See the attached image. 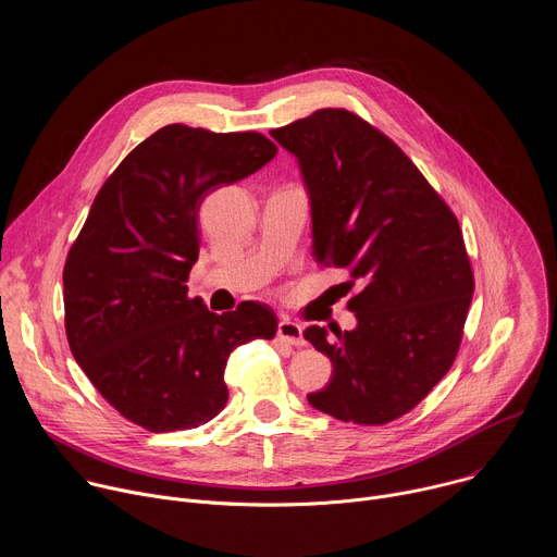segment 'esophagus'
I'll return each mask as SVG.
<instances>
[{
  "label": "esophagus",
  "instance_id": "esophagus-1",
  "mask_svg": "<svg viewBox=\"0 0 557 557\" xmlns=\"http://www.w3.org/2000/svg\"><path fill=\"white\" fill-rule=\"evenodd\" d=\"M277 339L288 344V346H297V348L306 344L301 326L297 322H290V320H280V324H277Z\"/></svg>",
  "mask_w": 557,
  "mask_h": 557
}]
</instances>
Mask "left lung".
<instances>
[{
  "label": "left lung",
  "instance_id": "obj_1",
  "mask_svg": "<svg viewBox=\"0 0 557 557\" xmlns=\"http://www.w3.org/2000/svg\"><path fill=\"white\" fill-rule=\"evenodd\" d=\"M271 136L297 158L314 260L350 269L363 286L348 299L352 331H304L333 363L308 404L346 423H389L425 399L458 352L473 295L458 220L410 158L352 112L317 110Z\"/></svg>",
  "mask_w": 557,
  "mask_h": 557
}]
</instances>
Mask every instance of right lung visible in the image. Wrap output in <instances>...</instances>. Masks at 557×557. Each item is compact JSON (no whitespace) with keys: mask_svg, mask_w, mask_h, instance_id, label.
Returning <instances> with one entry per match:
<instances>
[{"mask_svg":"<svg viewBox=\"0 0 557 557\" xmlns=\"http://www.w3.org/2000/svg\"><path fill=\"white\" fill-rule=\"evenodd\" d=\"M277 147L258 132L168 125L134 147L97 194L63 269L70 350L103 399L149 432L191 430L228 399L226 359L273 339L275 312L258 301L215 314L187 297L198 262V211Z\"/></svg>","mask_w":557,"mask_h":557,"instance_id":"add662e5","label":"right lung"}]
</instances>
